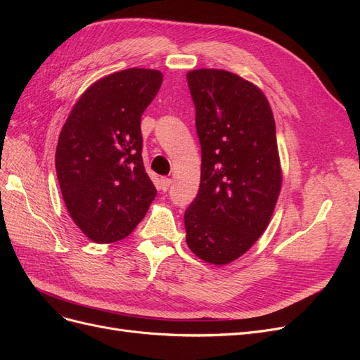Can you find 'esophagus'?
<instances>
[{
	"label": "esophagus",
	"instance_id": "esophagus-1",
	"mask_svg": "<svg viewBox=\"0 0 360 360\" xmlns=\"http://www.w3.org/2000/svg\"><path fill=\"white\" fill-rule=\"evenodd\" d=\"M171 184H172V180H171V179H168V177H162V179H160V189H162L163 192H167V191L169 189Z\"/></svg>",
	"mask_w": 360,
	"mask_h": 360
}]
</instances>
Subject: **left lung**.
I'll return each mask as SVG.
<instances>
[{
	"label": "left lung",
	"mask_w": 360,
	"mask_h": 360,
	"mask_svg": "<svg viewBox=\"0 0 360 360\" xmlns=\"http://www.w3.org/2000/svg\"><path fill=\"white\" fill-rule=\"evenodd\" d=\"M201 144V183L184 212L186 242L212 264L242 257L264 233L282 174L276 126L258 86L236 73L198 69L186 75Z\"/></svg>",
	"instance_id": "1"
}]
</instances>
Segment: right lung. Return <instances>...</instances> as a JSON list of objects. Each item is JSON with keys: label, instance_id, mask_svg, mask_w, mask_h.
Returning a JSON list of instances; mask_svg holds the SVG:
<instances>
[{"label": "right lung", "instance_id": "right-lung-1", "mask_svg": "<svg viewBox=\"0 0 360 360\" xmlns=\"http://www.w3.org/2000/svg\"><path fill=\"white\" fill-rule=\"evenodd\" d=\"M162 73L126 69L94 82L63 126L56 168L68 210L96 243L127 237L143 221L156 188L143 162L141 115Z\"/></svg>", "mask_w": 360, "mask_h": 360}]
</instances>
